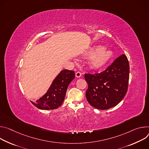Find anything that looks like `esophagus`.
<instances>
[{"instance_id": "obj_1", "label": "esophagus", "mask_w": 149, "mask_h": 149, "mask_svg": "<svg viewBox=\"0 0 149 149\" xmlns=\"http://www.w3.org/2000/svg\"><path fill=\"white\" fill-rule=\"evenodd\" d=\"M81 73L80 72H77L76 73V77L79 78V77H81Z\"/></svg>"}]
</instances>
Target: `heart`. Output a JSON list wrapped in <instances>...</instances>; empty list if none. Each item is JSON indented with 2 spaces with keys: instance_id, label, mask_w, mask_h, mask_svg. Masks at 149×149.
Instances as JSON below:
<instances>
[{
  "instance_id": "obj_1",
  "label": "heart",
  "mask_w": 149,
  "mask_h": 149,
  "mask_svg": "<svg viewBox=\"0 0 149 149\" xmlns=\"http://www.w3.org/2000/svg\"><path fill=\"white\" fill-rule=\"evenodd\" d=\"M86 57H92L90 60L91 68L95 70L101 69L110 61L112 52L109 49L103 48L101 45H95L91 48L85 54Z\"/></svg>"
}]
</instances>
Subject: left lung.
Here are the masks:
<instances>
[{"label":"left lung","mask_w":149,"mask_h":149,"mask_svg":"<svg viewBox=\"0 0 149 149\" xmlns=\"http://www.w3.org/2000/svg\"><path fill=\"white\" fill-rule=\"evenodd\" d=\"M129 72L128 58L123 54L104 72L85 74V80L88 84L86 97L89 104L102 110L118 105L127 92Z\"/></svg>","instance_id":"1"}]
</instances>
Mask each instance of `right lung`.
I'll return each mask as SVG.
<instances>
[{"mask_svg": "<svg viewBox=\"0 0 149 149\" xmlns=\"http://www.w3.org/2000/svg\"><path fill=\"white\" fill-rule=\"evenodd\" d=\"M74 72L63 70L53 80L46 93L32 104L40 109H57L63 104L66 91L70 82L74 79Z\"/></svg>", "mask_w": 149, "mask_h": 149, "instance_id": "right-lung-1", "label": "right lung"}]
</instances>
